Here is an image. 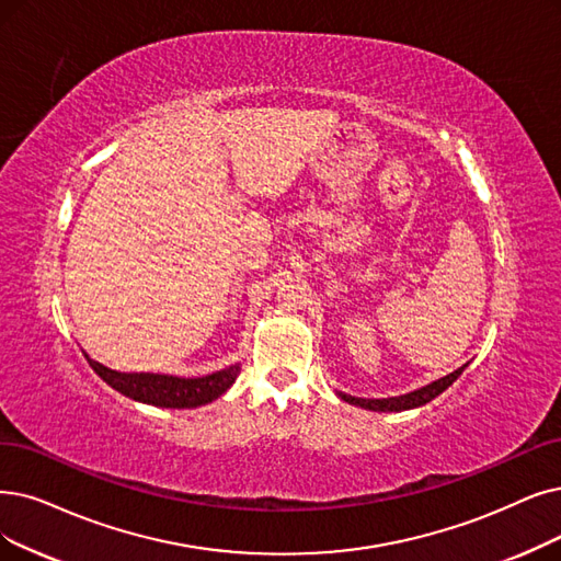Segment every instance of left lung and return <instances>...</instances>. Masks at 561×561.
<instances>
[{"instance_id": "left-lung-1", "label": "left lung", "mask_w": 561, "mask_h": 561, "mask_svg": "<svg viewBox=\"0 0 561 561\" xmlns=\"http://www.w3.org/2000/svg\"><path fill=\"white\" fill-rule=\"evenodd\" d=\"M465 366L454 370L451 375H446L442 379H437V382L423 387L419 391H412V393H405V396H398V398H382V400H366V398H352V396H343V400L352 402V405H358V408H366V410H373V412H402V410H412V408H421L425 405V402H431L433 398H437L442 391L449 389L456 379L462 375Z\"/></svg>"}]
</instances>
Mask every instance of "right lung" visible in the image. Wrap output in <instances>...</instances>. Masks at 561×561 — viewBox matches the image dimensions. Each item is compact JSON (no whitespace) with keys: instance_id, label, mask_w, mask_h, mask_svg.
I'll return each instance as SVG.
<instances>
[{"instance_id":"add662e5","label":"right lung","mask_w":561,"mask_h":561,"mask_svg":"<svg viewBox=\"0 0 561 561\" xmlns=\"http://www.w3.org/2000/svg\"><path fill=\"white\" fill-rule=\"evenodd\" d=\"M87 362L112 389H117L119 393L133 400L147 402V405L170 410H191L207 405V402L226 393L234 385L237 375L241 373L239 366H230L226 370H218L205 377H172L156 373H117L101 366L89 356Z\"/></svg>"}]
</instances>
